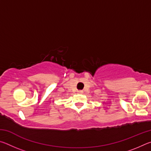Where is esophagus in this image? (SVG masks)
<instances>
[{
	"label": "esophagus",
	"mask_w": 151,
	"mask_h": 151,
	"mask_svg": "<svg viewBox=\"0 0 151 151\" xmlns=\"http://www.w3.org/2000/svg\"><path fill=\"white\" fill-rule=\"evenodd\" d=\"M78 94H83V91H78Z\"/></svg>",
	"instance_id": "1"
}]
</instances>
